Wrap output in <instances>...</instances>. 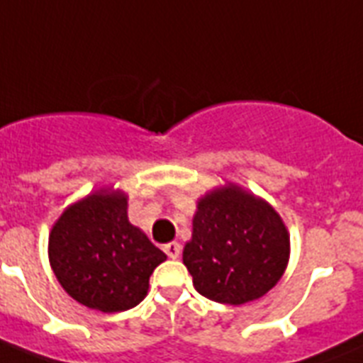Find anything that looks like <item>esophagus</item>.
Instances as JSON below:
<instances>
[{
	"instance_id": "obj_1",
	"label": "esophagus",
	"mask_w": 363,
	"mask_h": 363,
	"mask_svg": "<svg viewBox=\"0 0 363 363\" xmlns=\"http://www.w3.org/2000/svg\"><path fill=\"white\" fill-rule=\"evenodd\" d=\"M164 252H166L167 257L175 260V258L181 257V243H177V242L166 243V245H164Z\"/></svg>"
}]
</instances>
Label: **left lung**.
I'll return each instance as SVG.
<instances>
[{
	"label": "left lung",
	"instance_id": "left-lung-1",
	"mask_svg": "<svg viewBox=\"0 0 363 363\" xmlns=\"http://www.w3.org/2000/svg\"><path fill=\"white\" fill-rule=\"evenodd\" d=\"M288 257L290 238L280 216L230 184L199 201L182 262L206 299L243 304L279 282Z\"/></svg>",
	"mask_w": 363,
	"mask_h": 363
}]
</instances>
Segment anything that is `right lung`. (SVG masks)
Returning <instances> with one entry per match:
<instances>
[{"mask_svg":"<svg viewBox=\"0 0 363 363\" xmlns=\"http://www.w3.org/2000/svg\"><path fill=\"white\" fill-rule=\"evenodd\" d=\"M166 255L127 219L121 191H96L64 210L50 234V262L62 288L88 308L123 312L147 295Z\"/></svg>","mask_w":363,"mask_h":363,"instance_id":"right-lung-1","label":"right lung"}]
</instances>
